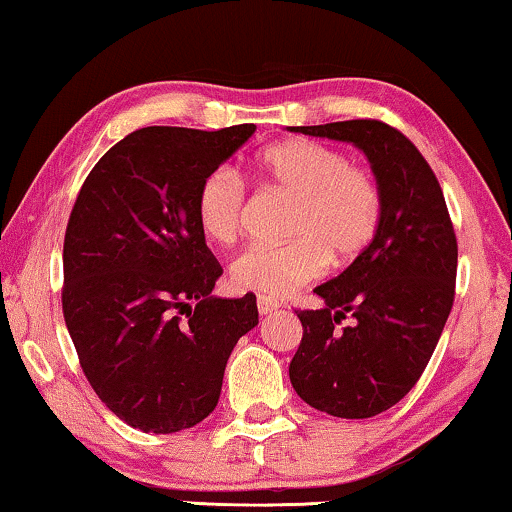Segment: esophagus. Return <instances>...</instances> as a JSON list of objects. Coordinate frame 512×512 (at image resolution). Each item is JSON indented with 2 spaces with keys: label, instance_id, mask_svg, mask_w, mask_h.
<instances>
[{
  "label": "esophagus",
  "instance_id": "obj_1",
  "mask_svg": "<svg viewBox=\"0 0 512 512\" xmlns=\"http://www.w3.org/2000/svg\"><path fill=\"white\" fill-rule=\"evenodd\" d=\"M256 307H258V312H261V314H270V312H275V310H277L279 303H277L275 298L258 296V298H256Z\"/></svg>",
  "mask_w": 512,
  "mask_h": 512
}]
</instances>
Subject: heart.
<instances>
[{
	"mask_svg": "<svg viewBox=\"0 0 512 512\" xmlns=\"http://www.w3.org/2000/svg\"><path fill=\"white\" fill-rule=\"evenodd\" d=\"M268 191L291 200L279 247H249L230 263L237 289L289 296L324 275L328 261L345 265L373 242L382 191L373 172L349 163L340 149L312 139H284L256 160ZM198 221L216 244H233L247 221V193L230 167H216L198 188Z\"/></svg>",
	"mask_w": 512,
	"mask_h": 512,
	"instance_id": "obj_1",
	"label": "heart"
}]
</instances>
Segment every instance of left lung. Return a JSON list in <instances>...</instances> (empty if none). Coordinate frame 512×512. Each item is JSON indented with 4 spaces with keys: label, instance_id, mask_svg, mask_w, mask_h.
Wrapping results in <instances>:
<instances>
[{
    "label": "left lung",
    "instance_id": "8db88e82",
    "mask_svg": "<svg viewBox=\"0 0 512 512\" xmlns=\"http://www.w3.org/2000/svg\"><path fill=\"white\" fill-rule=\"evenodd\" d=\"M289 130L354 144L380 184V228L347 270L314 289L324 307L298 312L303 340L289 366L312 408L375 417L415 387L438 345L454 300L457 237L436 174L403 132L370 118Z\"/></svg>",
    "mask_w": 512,
    "mask_h": 512
}]
</instances>
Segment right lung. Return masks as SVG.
Here are the masks:
<instances>
[{
    "label": "right lung",
    "mask_w": 512,
    "mask_h": 512,
    "mask_svg": "<svg viewBox=\"0 0 512 512\" xmlns=\"http://www.w3.org/2000/svg\"><path fill=\"white\" fill-rule=\"evenodd\" d=\"M256 132L151 125L83 181L62 251V312L100 401L144 433L191 429L216 408L228 356L258 324L256 296L214 298L221 265L198 188Z\"/></svg>",
    "instance_id": "add662e5"
}]
</instances>
